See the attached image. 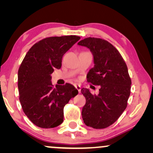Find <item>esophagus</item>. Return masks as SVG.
I'll return each instance as SVG.
<instances>
[{
  "label": "esophagus",
  "instance_id": "1",
  "mask_svg": "<svg viewBox=\"0 0 153 153\" xmlns=\"http://www.w3.org/2000/svg\"><path fill=\"white\" fill-rule=\"evenodd\" d=\"M75 88H76L77 89V91H79V93H80V92H81V86L79 85H75Z\"/></svg>",
  "mask_w": 153,
  "mask_h": 153
}]
</instances>
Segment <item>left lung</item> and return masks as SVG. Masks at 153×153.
<instances>
[{"label": "left lung", "mask_w": 153, "mask_h": 153, "mask_svg": "<svg viewBox=\"0 0 153 153\" xmlns=\"http://www.w3.org/2000/svg\"><path fill=\"white\" fill-rule=\"evenodd\" d=\"M78 45L88 48L94 56L95 65L88 72L87 81L100 85L98 95L81 89L86 100L83 120L93 128H106L118 120L127 106L131 84L128 69L118 49L105 39L87 37Z\"/></svg>", "instance_id": "left-lung-1"}]
</instances>
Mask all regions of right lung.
Instances as JSON below:
<instances>
[{
	"instance_id": "right-lung-1",
	"label": "right lung",
	"mask_w": 153,
	"mask_h": 153,
	"mask_svg": "<svg viewBox=\"0 0 153 153\" xmlns=\"http://www.w3.org/2000/svg\"><path fill=\"white\" fill-rule=\"evenodd\" d=\"M76 35L49 37L29 49L18 71L19 101L24 114L41 128H53L63 122L64 106L78 91L70 83L56 85L51 74L60 69L65 53L80 39Z\"/></svg>"
}]
</instances>
